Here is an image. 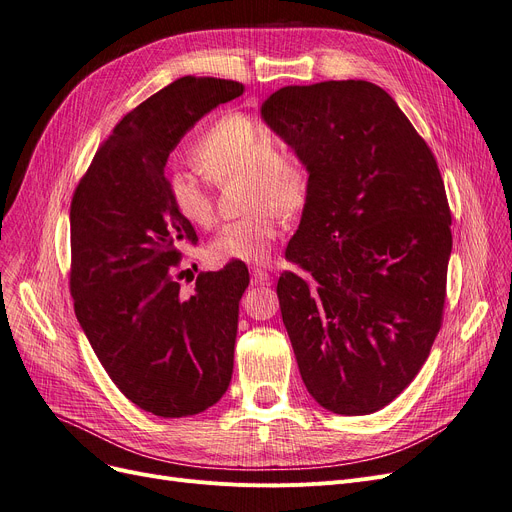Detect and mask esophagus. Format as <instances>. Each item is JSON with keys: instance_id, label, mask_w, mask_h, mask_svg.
<instances>
[{"instance_id": "obj_1", "label": "esophagus", "mask_w": 512, "mask_h": 512, "mask_svg": "<svg viewBox=\"0 0 512 512\" xmlns=\"http://www.w3.org/2000/svg\"><path fill=\"white\" fill-rule=\"evenodd\" d=\"M250 273H252V279H254V283H267V281L271 279V269L254 267Z\"/></svg>"}]
</instances>
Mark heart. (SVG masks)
<instances>
[{
  "label": "heart",
  "mask_w": 512,
  "mask_h": 512,
  "mask_svg": "<svg viewBox=\"0 0 512 512\" xmlns=\"http://www.w3.org/2000/svg\"><path fill=\"white\" fill-rule=\"evenodd\" d=\"M197 170L216 185L243 176V218L224 224L208 245L216 264L267 262L281 233L280 208L300 212L311 195V170L290 147L273 145L262 121L233 113L218 119L191 151ZM208 180L187 172L168 178V193L176 214L199 229L216 222V203Z\"/></svg>",
  "instance_id": "b5f03b06"
}]
</instances>
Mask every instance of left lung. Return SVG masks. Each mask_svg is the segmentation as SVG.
I'll list each match as a JSON object with an SVG mask.
<instances>
[{
  "label": "left lung",
  "mask_w": 512,
  "mask_h": 512,
  "mask_svg": "<svg viewBox=\"0 0 512 512\" xmlns=\"http://www.w3.org/2000/svg\"><path fill=\"white\" fill-rule=\"evenodd\" d=\"M262 119L311 170L277 296L313 399L340 416L382 410L441 330L452 212L433 151L380 86H285Z\"/></svg>",
  "instance_id": "obj_1"
}]
</instances>
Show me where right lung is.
<instances>
[{
	"mask_svg": "<svg viewBox=\"0 0 512 512\" xmlns=\"http://www.w3.org/2000/svg\"><path fill=\"white\" fill-rule=\"evenodd\" d=\"M243 94L239 81L180 77L140 102L96 151L71 201V296L109 378L140 410L195 416L233 376L243 262L199 273L180 292V245L193 224L170 201V153L197 121Z\"/></svg>",
	"mask_w": 512,
	"mask_h": 512,
	"instance_id": "right-lung-1",
	"label": "right lung"
}]
</instances>
